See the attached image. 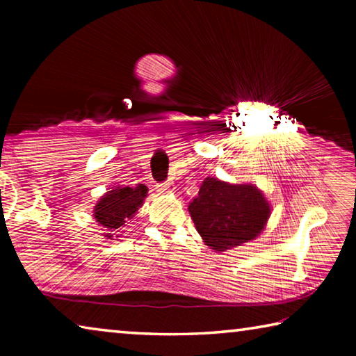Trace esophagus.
<instances>
[{
  "label": "esophagus",
  "instance_id": "1",
  "mask_svg": "<svg viewBox=\"0 0 356 356\" xmlns=\"http://www.w3.org/2000/svg\"><path fill=\"white\" fill-rule=\"evenodd\" d=\"M172 190H174V185H172V182H170V180H168V182L156 185V191H160V193H171Z\"/></svg>",
  "mask_w": 356,
  "mask_h": 356
}]
</instances>
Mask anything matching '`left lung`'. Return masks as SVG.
Segmentation results:
<instances>
[{
    "instance_id": "8db88e82",
    "label": "left lung",
    "mask_w": 356,
    "mask_h": 356,
    "mask_svg": "<svg viewBox=\"0 0 356 356\" xmlns=\"http://www.w3.org/2000/svg\"><path fill=\"white\" fill-rule=\"evenodd\" d=\"M188 212L204 242L226 251L254 240L270 216L264 193L251 184H227L215 177L204 180Z\"/></svg>"
}]
</instances>
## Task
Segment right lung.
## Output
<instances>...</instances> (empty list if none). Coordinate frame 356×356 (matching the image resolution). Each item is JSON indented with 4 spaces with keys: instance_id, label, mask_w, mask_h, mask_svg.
Listing matches in <instances>:
<instances>
[{
    "instance_id": "add662e5",
    "label": "right lung",
    "mask_w": 356,
    "mask_h": 356,
    "mask_svg": "<svg viewBox=\"0 0 356 356\" xmlns=\"http://www.w3.org/2000/svg\"><path fill=\"white\" fill-rule=\"evenodd\" d=\"M146 196L147 186L144 184H138L135 188L116 186L102 196V200H99L94 207V218L99 222V226L108 231L105 236L106 238H111L114 234L120 231L125 221L134 218Z\"/></svg>"
}]
</instances>
